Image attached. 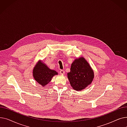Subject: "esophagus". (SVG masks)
Instances as JSON below:
<instances>
[{"label":"esophagus","mask_w":127,"mask_h":127,"mask_svg":"<svg viewBox=\"0 0 127 127\" xmlns=\"http://www.w3.org/2000/svg\"><path fill=\"white\" fill-rule=\"evenodd\" d=\"M60 74H62V75H63V74H65V71L63 70H62V69H61V70H60Z\"/></svg>","instance_id":"obj_1"}]
</instances>
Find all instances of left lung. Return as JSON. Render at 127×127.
Segmentation results:
<instances>
[{
	"instance_id": "obj_1",
	"label": "left lung",
	"mask_w": 127,
	"mask_h": 127,
	"mask_svg": "<svg viewBox=\"0 0 127 127\" xmlns=\"http://www.w3.org/2000/svg\"><path fill=\"white\" fill-rule=\"evenodd\" d=\"M67 77L72 88L76 91L84 89L90 84L94 78V72L83 57L76 59L71 64Z\"/></svg>"
}]
</instances>
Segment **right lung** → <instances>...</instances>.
<instances>
[{"label":"right lung","mask_w":127,"mask_h":127,"mask_svg":"<svg viewBox=\"0 0 127 127\" xmlns=\"http://www.w3.org/2000/svg\"><path fill=\"white\" fill-rule=\"evenodd\" d=\"M58 75L56 71L49 69L47 66L42 62H39L33 70V76L35 80L41 85L44 86L47 84L51 78Z\"/></svg>","instance_id":"obj_1"}]
</instances>
